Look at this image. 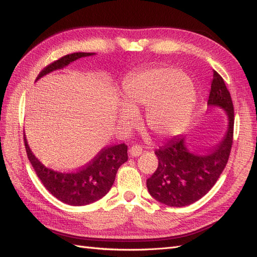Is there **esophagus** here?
<instances>
[{"label": "esophagus", "mask_w": 257, "mask_h": 257, "mask_svg": "<svg viewBox=\"0 0 257 257\" xmlns=\"http://www.w3.org/2000/svg\"><path fill=\"white\" fill-rule=\"evenodd\" d=\"M129 154L132 157H139L141 154H143V147L141 146H133L132 148L129 149Z\"/></svg>", "instance_id": "1"}]
</instances>
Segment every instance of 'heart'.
Wrapping results in <instances>:
<instances>
[{
  "mask_svg": "<svg viewBox=\"0 0 257 257\" xmlns=\"http://www.w3.org/2000/svg\"><path fill=\"white\" fill-rule=\"evenodd\" d=\"M123 102L118 120L125 129L138 123L137 112L148 108L146 124L160 138L173 137L187 127L194 105V91L187 76L173 67L144 70L123 87Z\"/></svg>",
  "mask_w": 257,
  "mask_h": 257,
  "instance_id": "obj_1",
  "label": "heart"
}]
</instances>
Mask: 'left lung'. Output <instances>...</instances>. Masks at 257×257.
Here are the masks:
<instances>
[{"label":"left lung","mask_w":257,"mask_h":257,"mask_svg":"<svg viewBox=\"0 0 257 257\" xmlns=\"http://www.w3.org/2000/svg\"><path fill=\"white\" fill-rule=\"evenodd\" d=\"M207 106L223 109L227 117L226 133L214 149L198 154L189 148L185 136H178L155 152L159 165L147 180V188L163 204L181 207L194 203L209 192L224 170L233 144L234 108L230 91L215 70Z\"/></svg>","instance_id":"1"}]
</instances>
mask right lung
Returning a JSON list of instances; mask_svg holds the SVG:
<instances>
[{
    "instance_id": "add662e5",
    "label": "right lung",
    "mask_w": 257,
    "mask_h": 257,
    "mask_svg": "<svg viewBox=\"0 0 257 257\" xmlns=\"http://www.w3.org/2000/svg\"><path fill=\"white\" fill-rule=\"evenodd\" d=\"M95 53H73L48 65L38 74L36 80L54 70L63 69L81 57L92 56ZM27 157L38 179L44 187L59 201L68 205H87L101 199L110 190L119 167L128 160L127 146L120 144L103 148L88 165L73 172L57 171L46 167L33 154L24 134Z\"/></svg>"
}]
</instances>
